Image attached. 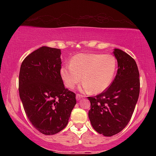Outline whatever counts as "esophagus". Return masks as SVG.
Here are the masks:
<instances>
[{"label":"esophagus","instance_id":"esophagus-1","mask_svg":"<svg viewBox=\"0 0 156 156\" xmlns=\"http://www.w3.org/2000/svg\"><path fill=\"white\" fill-rule=\"evenodd\" d=\"M84 98V96L82 95V94H76V100H77V101H79V100H80L81 98Z\"/></svg>","mask_w":156,"mask_h":156}]
</instances>
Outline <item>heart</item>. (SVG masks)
I'll use <instances>...</instances> for the list:
<instances>
[{"label":"heart","instance_id":"b5f03b06","mask_svg":"<svg viewBox=\"0 0 156 156\" xmlns=\"http://www.w3.org/2000/svg\"><path fill=\"white\" fill-rule=\"evenodd\" d=\"M117 69V61L112 54L78 53L61 68L64 86L73 89L81 81V89L101 93L112 83Z\"/></svg>","mask_w":156,"mask_h":156}]
</instances>
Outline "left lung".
I'll return each instance as SVG.
<instances>
[{
    "label": "left lung",
    "instance_id": "left-lung-1",
    "mask_svg": "<svg viewBox=\"0 0 156 156\" xmlns=\"http://www.w3.org/2000/svg\"><path fill=\"white\" fill-rule=\"evenodd\" d=\"M117 75L104 92L88 97L91 103L89 118L93 128L105 136H112L128 124L140 90V80L135 60L119 49H114Z\"/></svg>",
    "mask_w": 156,
    "mask_h": 156
}]
</instances>
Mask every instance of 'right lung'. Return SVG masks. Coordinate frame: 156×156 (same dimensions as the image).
I'll return each mask as SVG.
<instances>
[{
	"label": "right lung",
	"instance_id": "right-lung-1",
	"mask_svg": "<svg viewBox=\"0 0 156 156\" xmlns=\"http://www.w3.org/2000/svg\"><path fill=\"white\" fill-rule=\"evenodd\" d=\"M60 49L43 47L22 62L19 94L25 112L34 127L53 135L67 125L76 104V94L64 87L61 77Z\"/></svg>",
	"mask_w": 156,
	"mask_h": 156
}]
</instances>
